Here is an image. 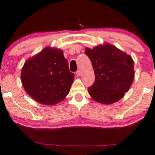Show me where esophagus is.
<instances>
[{"mask_svg": "<svg viewBox=\"0 0 155 155\" xmlns=\"http://www.w3.org/2000/svg\"><path fill=\"white\" fill-rule=\"evenodd\" d=\"M81 73H82V72H81V70H77V72H76V74H77V75L78 76V77H79V76L81 75Z\"/></svg>", "mask_w": 155, "mask_h": 155, "instance_id": "obj_1", "label": "esophagus"}]
</instances>
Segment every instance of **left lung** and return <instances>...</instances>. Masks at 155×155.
<instances>
[{"label": "left lung", "instance_id": "1", "mask_svg": "<svg viewBox=\"0 0 155 155\" xmlns=\"http://www.w3.org/2000/svg\"><path fill=\"white\" fill-rule=\"evenodd\" d=\"M85 54L91 61L95 77L94 85L88 88L91 97L105 104L121 99L134 78L131 56L109 43L86 48Z\"/></svg>", "mask_w": 155, "mask_h": 155}]
</instances>
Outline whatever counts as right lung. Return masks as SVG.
I'll use <instances>...</instances> for the list:
<instances>
[{"label": "right lung", "mask_w": 155, "mask_h": 155, "mask_svg": "<svg viewBox=\"0 0 155 155\" xmlns=\"http://www.w3.org/2000/svg\"><path fill=\"white\" fill-rule=\"evenodd\" d=\"M63 51L45 47L28 59L21 69V79L31 97L45 105H54L68 94L74 81Z\"/></svg>", "instance_id": "obj_1"}]
</instances>
